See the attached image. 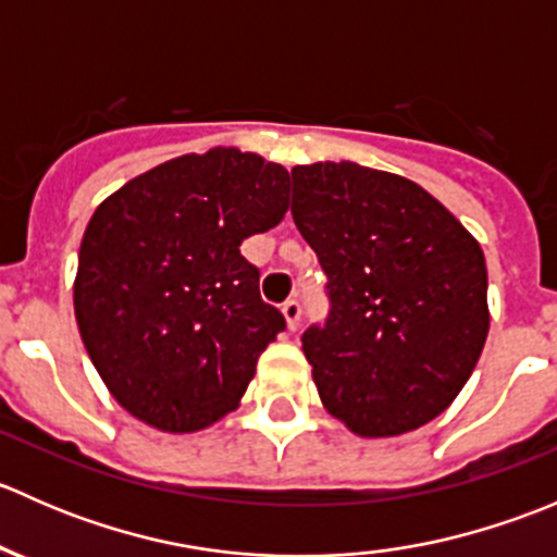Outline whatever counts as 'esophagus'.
<instances>
[{
    "label": "esophagus",
    "mask_w": 557,
    "mask_h": 557,
    "mask_svg": "<svg viewBox=\"0 0 557 557\" xmlns=\"http://www.w3.org/2000/svg\"><path fill=\"white\" fill-rule=\"evenodd\" d=\"M283 318H285V323H288V329L296 331V325H299V318H301L299 301H296V299L285 301V305H283Z\"/></svg>",
    "instance_id": "esophagus-1"
}]
</instances>
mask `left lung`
Instances as JSON below:
<instances>
[{
  "mask_svg": "<svg viewBox=\"0 0 557 557\" xmlns=\"http://www.w3.org/2000/svg\"><path fill=\"white\" fill-rule=\"evenodd\" d=\"M294 223L318 256L329 318L301 350L320 401L358 436L445 412L485 347L482 247L429 190L352 161L294 166Z\"/></svg>",
  "mask_w": 557,
  "mask_h": 557,
  "instance_id": "obj_1",
  "label": "left lung"
}]
</instances>
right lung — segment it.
I'll return each mask as SVG.
<instances>
[{
	"label": "right lung",
	"instance_id": "add662e5",
	"mask_svg": "<svg viewBox=\"0 0 557 557\" xmlns=\"http://www.w3.org/2000/svg\"><path fill=\"white\" fill-rule=\"evenodd\" d=\"M288 170L237 148L180 156L128 180L88 221L77 256L83 345L123 409L188 434L237 409L285 331L243 239L288 212Z\"/></svg>",
	"mask_w": 557,
	"mask_h": 557
}]
</instances>
